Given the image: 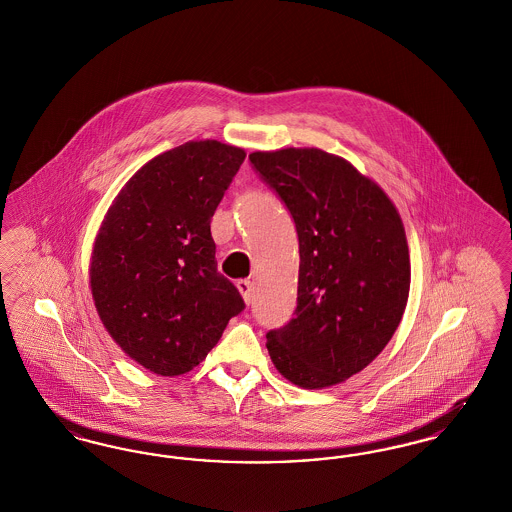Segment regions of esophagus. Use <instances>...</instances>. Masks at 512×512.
<instances>
[{
    "label": "esophagus",
    "instance_id": "1",
    "mask_svg": "<svg viewBox=\"0 0 512 512\" xmlns=\"http://www.w3.org/2000/svg\"><path fill=\"white\" fill-rule=\"evenodd\" d=\"M238 290L242 293L245 303H251L253 301V284L249 280H238Z\"/></svg>",
    "mask_w": 512,
    "mask_h": 512
}]
</instances>
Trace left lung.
I'll return each mask as SVG.
<instances>
[{
	"label": "left lung",
	"instance_id": "1",
	"mask_svg": "<svg viewBox=\"0 0 512 512\" xmlns=\"http://www.w3.org/2000/svg\"><path fill=\"white\" fill-rule=\"evenodd\" d=\"M249 161L288 207L299 240L295 317L267 334L276 370L299 388L341 384L395 334L411 288L409 245L384 190L317 147Z\"/></svg>",
	"mask_w": 512,
	"mask_h": 512
}]
</instances>
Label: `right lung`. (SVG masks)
I'll return each instance as SVG.
<instances>
[{"instance_id": "add662e5", "label": "right lung", "mask_w": 512, "mask_h": 512, "mask_svg": "<svg viewBox=\"0 0 512 512\" xmlns=\"http://www.w3.org/2000/svg\"><path fill=\"white\" fill-rule=\"evenodd\" d=\"M242 147L186 142L153 157L109 207L92 251L90 288L111 338L136 363L178 376L245 309L220 274L211 219L244 163Z\"/></svg>"}]
</instances>
